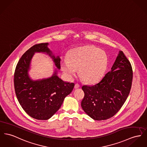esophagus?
<instances>
[{
	"instance_id": "obj_1",
	"label": "esophagus",
	"mask_w": 147,
	"mask_h": 147,
	"mask_svg": "<svg viewBox=\"0 0 147 147\" xmlns=\"http://www.w3.org/2000/svg\"><path fill=\"white\" fill-rule=\"evenodd\" d=\"M80 86V85H79V84H75V88H78Z\"/></svg>"
}]
</instances>
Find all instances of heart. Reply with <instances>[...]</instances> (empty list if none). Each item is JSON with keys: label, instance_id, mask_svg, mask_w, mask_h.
I'll list each match as a JSON object with an SVG mask.
<instances>
[{"label": "heart", "instance_id": "heart-1", "mask_svg": "<svg viewBox=\"0 0 147 147\" xmlns=\"http://www.w3.org/2000/svg\"><path fill=\"white\" fill-rule=\"evenodd\" d=\"M107 57L100 49L86 46L72 49L68 59L62 63V69L69 79L75 75L78 69V75L85 82L93 84L103 76L107 67Z\"/></svg>", "mask_w": 147, "mask_h": 147}]
</instances>
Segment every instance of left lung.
<instances>
[{"instance_id":"obj_1","label":"left lung","mask_w":147,"mask_h":147,"mask_svg":"<svg viewBox=\"0 0 147 147\" xmlns=\"http://www.w3.org/2000/svg\"><path fill=\"white\" fill-rule=\"evenodd\" d=\"M130 62L120 51L111 67L101 80L93 86L84 85L85 96L81 107L96 120H107L115 115L125 102L133 80Z\"/></svg>"}]
</instances>
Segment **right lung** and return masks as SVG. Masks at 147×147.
Returning a JSON list of instances; mask_svg holds the SVG:
<instances>
[{
	"label": "right lung",
	"mask_w": 147,
	"mask_h": 147,
	"mask_svg": "<svg viewBox=\"0 0 147 147\" xmlns=\"http://www.w3.org/2000/svg\"><path fill=\"white\" fill-rule=\"evenodd\" d=\"M48 43L36 44L20 57L15 69L14 85L16 94L22 108L30 117L37 120H47L61 107L64 98L75 86L59 78L55 71L52 77L33 81L28 76L30 63L35 52H46L60 69L61 59L55 57L48 48Z\"/></svg>",
	"instance_id": "right-lung-1"
}]
</instances>
